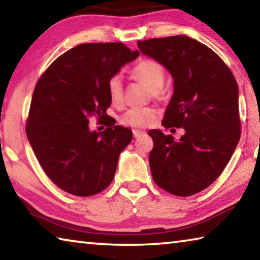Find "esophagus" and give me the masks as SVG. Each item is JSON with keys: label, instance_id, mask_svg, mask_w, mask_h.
Segmentation results:
<instances>
[{"label": "esophagus", "instance_id": "obj_1", "mask_svg": "<svg viewBox=\"0 0 260 260\" xmlns=\"http://www.w3.org/2000/svg\"><path fill=\"white\" fill-rule=\"evenodd\" d=\"M144 134H146V132H143V131H138V129H134L133 131V135H134L135 139L136 138H140V136H142Z\"/></svg>", "mask_w": 260, "mask_h": 260}]
</instances>
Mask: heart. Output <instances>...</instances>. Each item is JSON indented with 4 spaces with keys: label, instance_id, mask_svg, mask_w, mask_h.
Returning <instances> with one entry per match:
<instances>
[{
    "label": "heart",
    "instance_id": "obj_1",
    "mask_svg": "<svg viewBox=\"0 0 260 260\" xmlns=\"http://www.w3.org/2000/svg\"><path fill=\"white\" fill-rule=\"evenodd\" d=\"M131 76L150 90L153 99H159L164 86L166 72L162 65L152 58H142L131 70ZM108 94L113 105H120L124 99V87L119 76H113L108 81ZM157 112L152 108H134L121 114L120 122L132 128H146L156 119Z\"/></svg>",
    "mask_w": 260,
    "mask_h": 260
}]
</instances>
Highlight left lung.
Masks as SVG:
<instances>
[{"instance_id":"1","label":"left lung","mask_w":260,"mask_h":260,"mask_svg":"<svg viewBox=\"0 0 260 260\" xmlns=\"http://www.w3.org/2000/svg\"><path fill=\"white\" fill-rule=\"evenodd\" d=\"M138 46L174 78V93L161 125L184 128L178 141L158 129L149 131L152 179L172 195H195L222 173L240 141L237 82L212 49L187 35L149 39Z\"/></svg>"}]
</instances>
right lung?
<instances>
[{
	"label": "right lung",
	"mask_w": 260,
	"mask_h": 260,
	"mask_svg": "<svg viewBox=\"0 0 260 260\" xmlns=\"http://www.w3.org/2000/svg\"><path fill=\"white\" fill-rule=\"evenodd\" d=\"M139 54L122 42L82 43L56 58L38 80L26 135L42 170L61 190L88 197L111 183L133 132L108 116V81ZM94 115L107 126L100 134L87 128Z\"/></svg>",
	"instance_id": "1"
}]
</instances>
